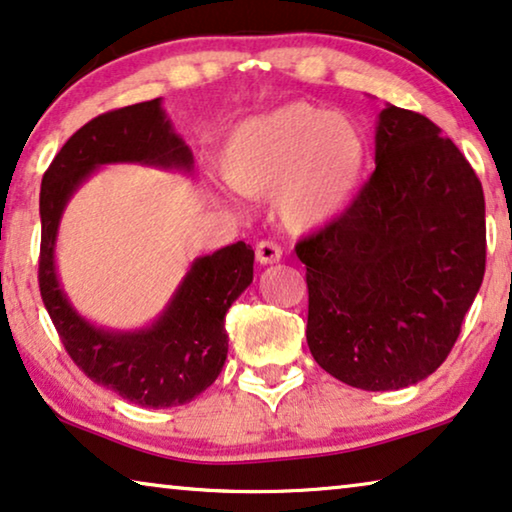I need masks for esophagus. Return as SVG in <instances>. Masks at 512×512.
Returning <instances> with one entry per match:
<instances>
[{"mask_svg":"<svg viewBox=\"0 0 512 512\" xmlns=\"http://www.w3.org/2000/svg\"><path fill=\"white\" fill-rule=\"evenodd\" d=\"M255 257L259 264H276L280 262L282 250L276 241H259L255 248Z\"/></svg>","mask_w":512,"mask_h":512,"instance_id":"34e87169","label":"esophagus"}]
</instances>
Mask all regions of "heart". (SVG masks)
I'll return each instance as SVG.
<instances>
[{
	"label": "heart",
	"instance_id": "1",
	"mask_svg": "<svg viewBox=\"0 0 512 512\" xmlns=\"http://www.w3.org/2000/svg\"><path fill=\"white\" fill-rule=\"evenodd\" d=\"M368 165V142L356 121L294 103L241 121L227 137L220 172L248 197L273 195L292 232L329 225L354 202Z\"/></svg>",
	"mask_w": 512,
	"mask_h": 512
}]
</instances>
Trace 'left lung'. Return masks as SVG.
I'll list each match as a JSON object with an SVG mask.
<instances>
[{
  "instance_id": "obj_1",
  "label": "left lung",
  "mask_w": 512,
  "mask_h": 512,
  "mask_svg": "<svg viewBox=\"0 0 512 512\" xmlns=\"http://www.w3.org/2000/svg\"><path fill=\"white\" fill-rule=\"evenodd\" d=\"M375 172L345 213L296 243L310 354L363 391H398L451 354L485 276L474 167L423 114L386 105Z\"/></svg>"
}]
</instances>
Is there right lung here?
Segmentation results:
<instances>
[{
  "label": "right lung",
  "mask_w": 512,
  "mask_h": 512,
  "mask_svg": "<svg viewBox=\"0 0 512 512\" xmlns=\"http://www.w3.org/2000/svg\"><path fill=\"white\" fill-rule=\"evenodd\" d=\"M144 163L190 170L193 154L172 131L160 98L98 114L68 137L43 174L38 287L68 356L85 375L140 407L195 400L227 358L225 315L253 282V248L243 241L195 259L154 324L142 331L96 329L59 287L55 241L66 202L96 167Z\"/></svg>",
  "instance_id": "obj_1"
}]
</instances>
